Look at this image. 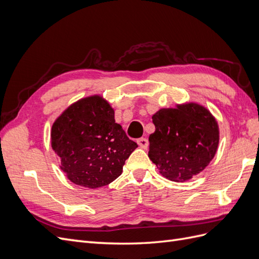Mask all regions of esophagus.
<instances>
[{
    "instance_id": "obj_1",
    "label": "esophagus",
    "mask_w": 259,
    "mask_h": 259,
    "mask_svg": "<svg viewBox=\"0 0 259 259\" xmlns=\"http://www.w3.org/2000/svg\"><path fill=\"white\" fill-rule=\"evenodd\" d=\"M137 144L139 145L140 148H143V149H147L148 146H149V142H148V139H146V138L137 139Z\"/></svg>"
}]
</instances>
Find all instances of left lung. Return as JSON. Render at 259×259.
I'll list each match as a JSON object with an SVG mask.
<instances>
[{"label":"left lung","instance_id":"1","mask_svg":"<svg viewBox=\"0 0 259 259\" xmlns=\"http://www.w3.org/2000/svg\"><path fill=\"white\" fill-rule=\"evenodd\" d=\"M155 132L149 136L148 156L159 173L184 183L204 169L214 159L219 127L207 108L197 103L162 108L152 115Z\"/></svg>","mask_w":259,"mask_h":259}]
</instances>
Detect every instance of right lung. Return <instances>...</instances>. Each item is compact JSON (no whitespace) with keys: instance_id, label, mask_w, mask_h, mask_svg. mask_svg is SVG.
Here are the masks:
<instances>
[{"instance_id":"right-lung-1","label":"right lung","mask_w":259,"mask_h":259,"mask_svg":"<svg viewBox=\"0 0 259 259\" xmlns=\"http://www.w3.org/2000/svg\"><path fill=\"white\" fill-rule=\"evenodd\" d=\"M51 145L67 178L89 189L115 180L138 147L115 123L113 108L101 95L81 98L62 111L53 123Z\"/></svg>"}]
</instances>
